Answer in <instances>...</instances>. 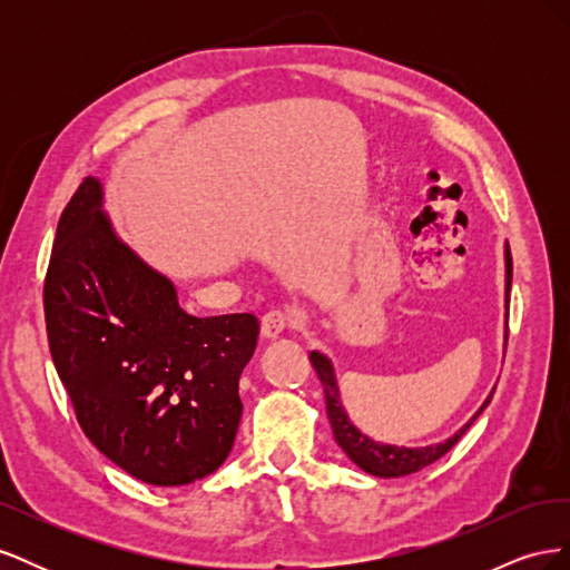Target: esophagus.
I'll return each mask as SVG.
<instances>
[{
  "label": "esophagus",
  "mask_w": 570,
  "mask_h": 570,
  "mask_svg": "<svg viewBox=\"0 0 570 570\" xmlns=\"http://www.w3.org/2000/svg\"><path fill=\"white\" fill-rule=\"evenodd\" d=\"M289 325L287 316L283 312H268L264 318H262V337L266 340H275L278 337L285 327Z\"/></svg>",
  "instance_id": "esophagus-1"
}]
</instances>
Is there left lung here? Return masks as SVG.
I'll return each mask as SVG.
<instances>
[{"instance_id": "1", "label": "left lung", "mask_w": 570, "mask_h": 570, "mask_svg": "<svg viewBox=\"0 0 570 570\" xmlns=\"http://www.w3.org/2000/svg\"><path fill=\"white\" fill-rule=\"evenodd\" d=\"M504 271H507L504 304L509 308L511 271H513L509 243L504 245ZM504 342H507V337H504ZM308 358H312V366L316 368V373L321 377V385H323V392H325V411H327V419H331V425H333L335 442L342 446V452L347 454L361 471H366V473L377 475V478H402V475H409V473H416V471L425 469V465L438 461L440 456H444L461 440L465 430L473 425V421L480 416V413L488 409V404L492 402V392H494V390L490 392V396L473 413L471 421L461 425L456 433L452 438H446L444 442L428 444V446H396V444L375 442L366 433H361V430L350 421V413L344 411V404L340 400V387H337L333 361L327 358L325 354L316 352V350L308 354Z\"/></svg>"}]
</instances>
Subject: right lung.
Here are the masks:
<instances>
[{"instance_id": "obj_1", "label": "right lung", "mask_w": 570, "mask_h": 570, "mask_svg": "<svg viewBox=\"0 0 570 570\" xmlns=\"http://www.w3.org/2000/svg\"><path fill=\"white\" fill-rule=\"evenodd\" d=\"M101 204V183L85 178L59 218L45 278L49 352L101 454L149 485H187L233 450L258 318L189 316Z\"/></svg>"}]
</instances>
